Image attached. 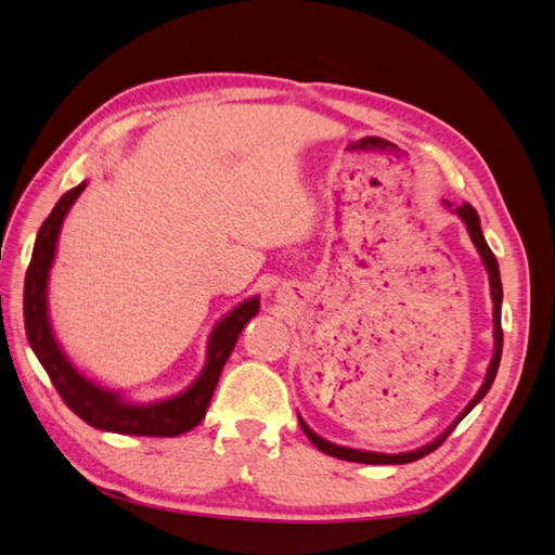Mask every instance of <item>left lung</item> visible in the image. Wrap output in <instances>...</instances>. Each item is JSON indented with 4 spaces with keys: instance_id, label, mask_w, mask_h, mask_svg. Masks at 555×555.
Instances as JSON below:
<instances>
[{
    "instance_id": "obj_1",
    "label": "left lung",
    "mask_w": 555,
    "mask_h": 555,
    "mask_svg": "<svg viewBox=\"0 0 555 555\" xmlns=\"http://www.w3.org/2000/svg\"><path fill=\"white\" fill-rule=\"evenodd\" d=\"M444 206H447L451 212H456V215L461 217V220H463V224L467 227L469 238H473V243H475V247H477V251H479V257H481V261H483L486 273H489V282H491V300H493V338H495V345H493V359H491V363H489V371H486L483 384L479 386L477 396L467 402V408H465L456 418H453V424H451L444 433H440L438 438H435L433 442H428V444H424V447H418V449H414V451H405V453H377V451H363V449H351V447L333 444V442H328V440H324V438H319V435H317V433H314V430L304 422V418H300V414H298V424H300V428H304V433H306L308 438H310V442H312L319 451L328 453V456H333V459L351 461V463H365V465H402V463H412V461L424 459V456H428L430 451L438 449V447L449 438V433L463 422V418L469 414V410H473L486 393H489L491 384H493V379H495L498 365H500V357H502V324H500V310H502V282H500V266H498V259H495V255L491 251L489 243H486V238H483V233H481V222H479V215H477V210H475L473 206H469V204L453 206V204H449V201H444Z\"/></svg>"
}]
</instances>
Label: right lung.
<instances>
[{
    "mask_svg": "<svg viewBox=\"0 0 555 555\" xmlns=\"http://www.w3.org/2000/svg\"><path fill=\"white\" fill-rule=\"evenodd\" d=\"M86 188L88 182L82 180L74 190L66 192L37 233V243L31 249V261L25 275L23 298L29 347L35 349L37 359L66 402V408L76 412L92 428L120 435H147V438H176V435L188 433L204 422L217 379H220L222 367L229 361L233 347H236L241 331L259 312V296L243 300L241 306L233 308L215 324L206 347L204 371L184 391L153 402H131L125 400L120 391L92 382L64 354L48 314V278L55 261L60 229L66 212L72 210L76 198Z\"/></svg>",
    "mask_w": 555,
    "mask_h": 555,
    "instance_id": "right-lung-1",
    "label": "right lung"
}]
</instances>
